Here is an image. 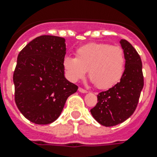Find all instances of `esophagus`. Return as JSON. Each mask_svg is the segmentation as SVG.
<instances>
[{"label": "esophagus", "mask_w": 157, "mask_h": 157, "mask_svg": "<svg viewBox=\"0 0 157 157\" xmlns=\"http://www.w3.org/2000/svg\"><path fill=\"white\" fill-rule=\"evenodd\" d=\"M78 90L81 92V93H87V90H85V89L81 88V87H79Z\"/></svg>", "instance_id": "obj_1"}]
</instances>
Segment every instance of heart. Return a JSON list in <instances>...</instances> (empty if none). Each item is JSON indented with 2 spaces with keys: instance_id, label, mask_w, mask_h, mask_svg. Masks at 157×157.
<instances>
[{
  "instance_id": "1",
  "label": "heart",
  "mask_w": 157,
  "mask_h": 157,
  "mask_svg": "<svg viewBox=\"0 0 157 157\" xmlns=\"http://www.w3.org/2000/svg\"><path fill=\"white\" fill-rule=\"evenodd\" d=\"M125 57L119 46L107 43H90L76 50V58L65 57L64 71L69 81L76 82L89 77L100 90H107L120 81L124 70Z\"/></svg>"
}]
</instances>
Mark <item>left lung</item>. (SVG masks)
Listing matches in <instances>:
<instances>
[{"instance_id":"8db88e82","label":"left lung","mask_w":157,"mask_h":157,"mask_svg":"<svg viewBox=\"0 0 157 157\" xmlns=\"http://www.w3.org/2000/svg\"><path fill=\"white\" fill-rule=\"evenodd\" d=\"M125 57V69L121 81L98 94L90 110L94 118L104 126H114L127 120L136 109L144 81L141 58L126 40H121Z\"/></svg>"}]
</instances>
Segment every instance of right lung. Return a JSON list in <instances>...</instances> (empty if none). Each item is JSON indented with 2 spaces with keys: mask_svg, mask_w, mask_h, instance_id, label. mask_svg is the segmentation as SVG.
<instances>
[{
  "mask_svg": "<svg viewBox=\"0 0 157 157\" xmlns=\"http://www.w3.org/2000/svg\"><path fill=\"white\" fill-rule=\"evenodd\" d=\"M65 54V39L49 35L35 38L18 54L13 75L14 101L34 124L54 122L78 89L64 77Z\"/></svg>",
  "mask_w": 157,
  "mask_h": 157,
  "instance_id": "1",
  "label": "right lung"
}]
</instances>
